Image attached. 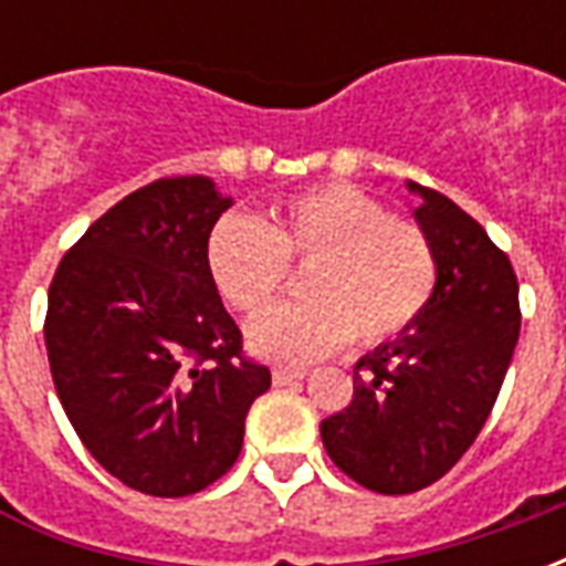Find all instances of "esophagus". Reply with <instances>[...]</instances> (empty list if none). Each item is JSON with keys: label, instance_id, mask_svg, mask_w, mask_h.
<instances>
[{"label": "esophagus", "instance_id": "obj_1", "mask_svg": "<svg viewBox=\"0 0 566 566\" xmlns=\"http://www.w3.org/2000/svg\"><path fill=\"white\" fill-rule=\"evenodd\" d=\"M303 379H306V373H303V369H284V367L272 369V381H275V385H296V381H303Z\"/></svg>", "mask_w": 566, "mask_h": 566}]
</instances>
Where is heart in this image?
I'll return each instance as SVG.
<instances>
[{"label": "heart", "mask_w": 566, "mask_h": 566, "mask_svg": "<svg viewBox=\"0 0 566 566\" xmlns=\"http://www.w3.org/2000/svg\"><path fill=\"white\" fill-rule=\"evenodd\" d=\"M221 296L258 315L286 286L290 263L307 266L300 304L271 310L248 327V345L279 364H312L343 348L403 336L437 287V251L409 218L352 185H321L270 209L266 223L230 214L206 248Z\"/></svg>", "instance_id": "heart-1"}]
</instances>
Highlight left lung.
<instances>
[{"label":"left lung","mask_w":566,"mask_h":566,"mask_svg":"<svg viewBox=\"0 0 566 566\" xmlns=\"http://www.w3.org/2000/svg\"><path fill=\"white\" fill-rule=\"evenodd\" d=\"M437 251L421 318L355 367V397L321 421L331 461L357 485L412 494L461 461L491 416L518 343V279L482 223L409 181Z\"/></svg>","instance_id":"obj_1"}]
</instances>
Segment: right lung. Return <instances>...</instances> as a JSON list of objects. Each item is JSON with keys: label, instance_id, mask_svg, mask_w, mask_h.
Wrapping results in <instances>:
<instances>
[{"label": "right lung", "instance_id": "right-lung-1", "mask_svg": "<svg viewBox=\"0 0 566 566\" xmlns=\"http://www.w3.org/2000/svg\"><path fill=\"white\" fill-rule=\"evenodd\" d=\"M227 209L206 175L157 178L87 227L48 291L56 397L84 449L150 497L218 482L272 381L242 355L206 260Z\"/></svg>", "mask_w": 566, "mask_h": 566}]
</instances>
